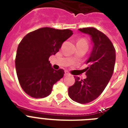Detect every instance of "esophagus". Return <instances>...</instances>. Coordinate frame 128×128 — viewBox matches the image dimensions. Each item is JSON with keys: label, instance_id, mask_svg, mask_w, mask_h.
<instances>
[{"label": "esophagus", "instance_id": "34e87169", "mask_svg": "<svg viewBox=\"0 0 128 128\" xmlns=\"http://www.w3.org/2000/svg\"><path fill=\"white\" fill-rule=\"evenodd\" d=\"M68 75H70V74H69V72H65V74H64V76H68Z\"/></svg>", "mask_w": 128, "mask_h": 128}]
</instances>
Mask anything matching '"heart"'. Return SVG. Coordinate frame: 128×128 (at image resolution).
Instances as JSON below:
<instances>
[{"mask_svg":"<svg viewBox=\"0 0 128 128\" xmlns=\"http://www.w3.org/2000/svg\"><path fill=\"white\" fill-rule=\"evenodd\" d=\"M77 43H82V44H87V42L86 40L84 38H81V39H79L77 42Z\"/></svg>","mask_w":128,"mask_h":128,"instance_id":"heart-1","label":"heart"}]
</instances>
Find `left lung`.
Returning a JSON list of instances; mask_svg holds the SVG:
<instances>
[{
  "instance_id": "8db88e82",
  "label": "left lung",
  "mask_w": 128,
  "mask_h": 128,
  "mask_svg": "<svg viewBox=\"0 0 128 128\" xmlns=\"http://www.w3.org/2000/svg\"><path fill=\"white\" fill-rule=\"evenodd\" d=\"M91 38L92 49L86 61V78L74 76L75 83L68 88V95L74 102L88 104L96 100L108 85L114 72L116 50L104 33L93 27L78 29Z\"/></svg>"
}]
</instances>
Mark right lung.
<instances>
[{
	"label": "right lung",
	"mask_w": 128,
	"mask_h": 128,
	"mask_svg": "<svg viewBox=\"0 0 128 128\" xmlns=\"http://www.w3.org/2000/svg\"><path fill=\"white\" fill-rule=\"evenodd\" d=\"M71 30L44 27L25 36L17 48L15 66L23 90L34 98L47 97L52 87L64 76V70L53 69L49 57L59 51Z\"/></svg>",
	"instance_id": "obj_1"
}]
</instances>
